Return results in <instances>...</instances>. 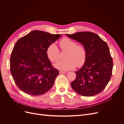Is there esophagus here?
I'll list each match as a JSON object with an SVG mask.
<instances>
[{"label": "esophagus", "instance_id": "34e87169", "mask_svg": "<svg viewBox=\"0 0 124 124\" xmlns=\"http://www.w3.org/2000/svg\"><path fill=\"white\" fill-rule=\"evenodd\" d=\"M66 73H67L66 71H59V73L60 74H65Z\"/></svg>", "mask_w": 124, "mask_h": 124}]
</instances>
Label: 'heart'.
I'll return each instance as SVG.
<instances>
[{
  "mask_svg": "<svg viewBox=\"0 0 124 124\" xmlns=\"http://www.w3.org/2000/svg\"><path fill=\"white\" fill-rule=\"evenodd\" d=\"M77 44L76 42L68 38H63L59 41V46L62 50L67 52L65 57L66 60L55 63V68L67 71L75 68L77 66L81 67L83 65L87 56L86 51L84 46ZM46 55L51 62L58 61L59 51L55 44L52 43L48 46Z\"/></svg>",
  "mask_w": 124,
  "mask_h": 124,
  "instance_id": "obj_1",
  "label": "heart"
}]
</instances>
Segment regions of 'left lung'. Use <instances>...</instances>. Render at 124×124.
<instances>
[{"label":"left lung","instance_id":"1","mask_svg":"<svg viewBox=\"0 0 124 124\" xmlns=\"http://www.w3.org/2000/svg\"><path fill=\"white\" fill-rule=\"evenodd\" d=\"M66 35L83 45L87 54L83 66L76 72V78L71 83V87L83 96L98 94L109 82L113 66L107 43L92 32L82 31Z\"/></svg>","mask_w":124,"mask_h":124}]
</instances>
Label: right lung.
Segmentation results:
<instances>
[{
	"mask_svg": "<svg viewBox=\"0 0 124 124\" xmlns=\"http://www.w3.org/2000/svg\"><path fill=\"white\" fill-rule=\"evenodd\" d=\"M61 37L59 34L33 31L15 44L10 58V71L21 91L38 96L53 87L59 71L52 66L46 49Z\"/></svg>",
	"mask_w": 124,
	"mask_h": 124,
	"instance_id": "add662e5",
	"label": "right lung"
}]
</instances>
